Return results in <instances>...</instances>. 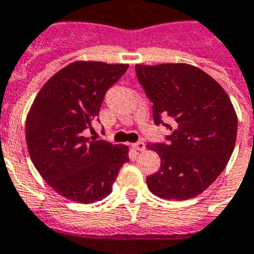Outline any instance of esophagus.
I'll return each mask as SVG.
<instances>
[{
	"label": "esophagus",
	"instance_id": "34e87169",
	"mask_svg": "<svg viewBox=\"0 0 254 254\" xmlns=\"http://www.w3.org/2000/svg\"><path fill=\"white\" fill-rule=\"evenodd\" d=\"M133 148H134V150H137V151H144L145 143L140 140V141H137V143H134V144H133Z\"/></svg>",
	"mask_w": 254,
	"mask_h": 254
}]
</instances>
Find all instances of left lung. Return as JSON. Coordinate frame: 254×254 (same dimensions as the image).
<instances>
[{
    "instance_id": "obj_1",
    "label": "left lung",
    "mask_w": 254,
    "mask_h": 254,
    "mask_svg": "<svg viewBox=\"0 0 254 254\" xmlns=\"http://www.w3.org/2000/svg\"><path fill=\"white\" fill-rule=\"evenodd\" d=\"M136 77L152 103L154 124L172 130L165 141L147 144L161 157L147 186L164 199L194 198L220 176L234 151L238 120L231 100L194 65L137 64Z\"/></svg>"
}]
</instances>
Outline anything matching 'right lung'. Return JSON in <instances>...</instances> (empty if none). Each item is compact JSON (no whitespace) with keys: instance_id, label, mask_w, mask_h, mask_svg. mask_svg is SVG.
<instances>
[{"instance_id":"1","label":"right lung","mask_w":254,"mask_h":254,"mask_svg":"<svg viewBox=\"0 0 254 254\" xmlns=\"http://www.w3.org/2000/svg\"><path fill=\"white\" fill-rule=\"evenodd\" d=\"M127 64L75 62L42 86L30 109L26 141L42 179L67 199L92 203L113 191L129 162L127 147L86 137L99 121L106 92L127 72Z\"/></svg>"}]
</instances>
